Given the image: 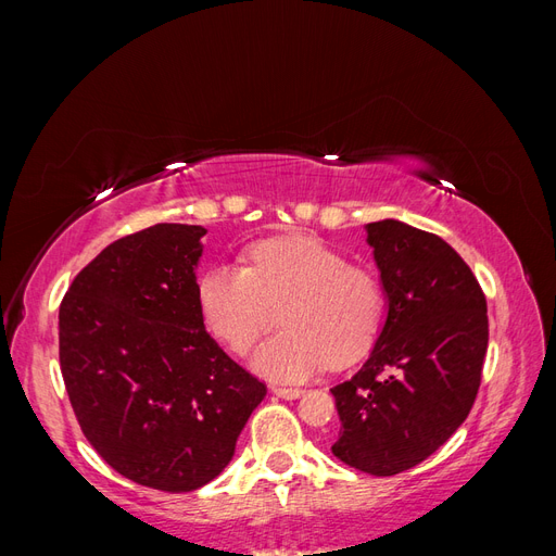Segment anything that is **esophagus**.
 <instances>
[{"instance_id":"esophagus-1","label":"esophagus","mask_w":556,"mask_h":556,"mask_svg":"<svg viewBox=\"0 0 556 556\" xmlns=\"http://www.w3.org/2000/svg\"><path fill=\"white\" fill-rule=\"evenodd\" d=\"M271 392L280 399H299L301 394H304V390L301 387H282V384H274Z\"/></svg>"}]
</instances>
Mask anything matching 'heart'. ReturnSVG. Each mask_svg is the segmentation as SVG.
I'll use <instances>...</instances> for the list:
<instances>
[{
	"label": "heart",
	"mask_w": 556,
	"mask_h": 556,
	"mask_svg": "<svg viewBox=\"0 0 556 556\" xmlns=\"http://www.w3.org/2000/svg\"><path fill=\"white\" fill-rule=\"evenodd\" d=\"M248 266L213 264L197 280L208 329L233 352H245L278 323L285 329L252 357L260 374L304 380L327 364L362 359L384 323L387 292L371 266L350 264L308 233L255 241Z\"/></svg>",
	"instance_id": "heart-1"
}]
</instances>
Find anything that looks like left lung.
Instances as JSON below:
<instances>
[{"mask_svg": "<svg viewBox=\"0 0 556 556\" xmlns=\"http://www.w3.org/2000/svg\"><path fill=\"white\" fill-rule=\"evenodd\" d=\"M366 229L390 308L371 357L331 390L341 417L331 452L368 476H396L473 408L490 323L478 278L441 237L399 220Z\"/></svg>", "mask_w": 556, "mask_h": 556, "instance_id": "obj_1", "label": "left lung"}]
</instances>
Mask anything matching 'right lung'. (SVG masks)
I'll return each instance as SVG.
<instances>
[{"mask_svg": "<svg viewBox=\"0 0 556 556\" xmlns=\"http://www.w3.org/2000/svg\"><path fill=\"white\" fill-rule=\"evenodd\" d=\"M199 225H155L106 245L60 304V368L90 445L117 473L194 492L231 462L266 384L204 329Z\"/></svg>", "mask_w": 556, "mask_h": 556, "instance_id": "add662e5", "label": "right lung"}]
</instances>
